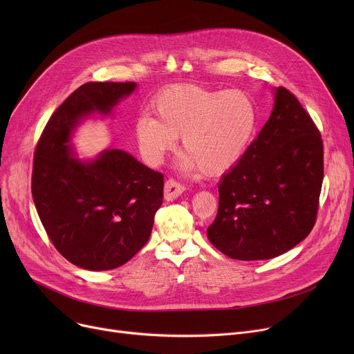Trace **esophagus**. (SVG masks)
Returning a JSON list of instances; mask_svg holds the SVG:
<instances>
[{
  "mask_svg": "<svg viewBox=\"0 0 354 354\" xmlns=\"http://www.w3.org/2000/svg\"><path fill=\"white\" fill-rule=\"evenodd\" d=\"M185 189H187V188H185V185H182L180 182H178L172 178L167 179L166 183H165V199L166 201H174L179 195H182Z\"/></svg>",
  "mask_w": 354,
  "mask_h": 354,
  "instance_id": "1",
  "label": "esophagus"
}]
</instances>
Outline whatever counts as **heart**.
I'll return each instance as SVG.
<instances>
[{
	"label": "heart",
	"mask_w": 354,
	"mask_h": 354,
	"mask_svg": "<svg viewBox=\"0 0 354 354\" xmlns=\"http://www.w3.org/2000/svg\"><path fill=\"white\" fill-rule=\"evenodd\" d=\"M158 118L143 115L135 124L142 158L159 165L182 136V166L207 175L228 171L243 155L257 127V107L248 93L196 84L167 88L156 100Z\"/></svg>",
	"instance_id": "b5f03b06"
}]
</instances>
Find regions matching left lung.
I'll list each match as a JSON object with an SVG mask.
<instances>
[{
  "label": "left lung",
  "mask_w": 354,
  "mask_h": 354,
  "mask_svg": "<svg viewBox=\"0 0 354 354\" xmlns=\"http://www.w3.org/2000/svg\"><path fill=\"white\" fill-rule=\"evenodd\" d=\"M271 116L232 169L222 176L211 244L230 258L281 255L311 232L324 176L323 140L306 109L286 87Z\"/></svg>",
  "instance_id": "8db88e82"
}]
</instances>
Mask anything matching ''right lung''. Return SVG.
Masks as SVG:
<instances>
[{
	"mask_svg": "<svg viewBox=\"0 0 354 354\" xmlns=\"http://www.w3.org/2000/svg\"><path fill=\"white\" fill-rule=\"evenodd\" d=\"M136 83L88 82L55 109L35 146L31 194L41 224L67 261L113 270L151 236L163 199V175L110 149L82 162L70 149L73 129L91 113L107 115Z\"/></svg>",
	"mask_w": 354,
	"mask_h": 354,
	"instance_id": "right-lung-1",
	"label": "right lung"
}]
</instances>
